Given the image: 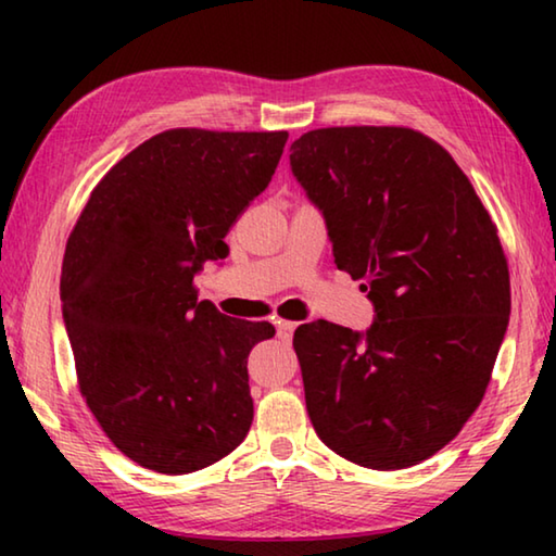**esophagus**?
I'll list each match as a JSON object with an SVG mask.
<instances>
[{"label":"esophagus","instance_id":"obj_1","mask_svg":"<svg viewBox=\"0 0 556 556\" xmlns=\"http://www.w3.org/2000/svg\"><path fill=\"white\" fill-rule=\"evenodd\" d=\"M279 316L287 318V321H296V318H299V314H296L291 306H281V308H279Z\"/></svg>","mask_w":556,"mask_h":556}]
</instances>
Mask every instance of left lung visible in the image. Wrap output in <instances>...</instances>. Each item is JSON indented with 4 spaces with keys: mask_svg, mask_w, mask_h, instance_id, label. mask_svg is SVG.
Instances as JSON below:
<instances>
[{
    "mask_svg": "<svg viewBox=\"0 0 556 556\" xmlns=\"http://www.w3.org/2000/svg\"><path fill=\"white\" fill-rule=\"evenodd\" d=\"M281 131L168 129L90 193L65 244L61 301L80 392L122 454L156 473L213 466L248 437V355L275 336L193 279L265 191Z\"/></svg>",
    "mask_w": 556,
    "mask_h": 556,
    "instance_id": "8db88e82",
    "label": "left lung"
}]
</instances>
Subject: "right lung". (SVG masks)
Here are the masks:
<instances>
[{
    "mask_svg": "<svg viewBox=\"0 0 556 556\" xmlns=\"http://www.w3.org/2000/svg\"><path fill=\"white\" fill-rule=\"evenodd\" d=\"M289 164L375 308L363 333H294L308 417L357 466H417L491 382L510 318L495 225L460 168L414 129H316L291 144Z\"/></svg>",
    "mask_w": 556,
    "mask_h": 556,
    "instance_id": "1",
    "label": "right lung"
}]
</instances>
